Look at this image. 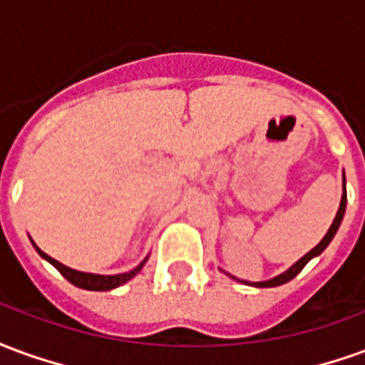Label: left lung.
Here are the masks:
<instances>
[{
	"label": "left lung",
	"instance_id": "8db88e82",
	"mask_svg": "<svg viewBox=\"0 0 365 365\" xmlns=\"http://www.w3.org/2000/svg\"><path fill=\"white\" fill-rule=\"evenodd\" d=\"M344 213H346V178L342 175V199H340V207H338V211H336V217H334V221H332V225H330V229L327 230V235L322 237V240L319 242V245L314 246L313 250H309V252L303 256V258H299L291 268H287L283 274L279 275H275V277H272V279H266V282H245V279H238V277H235V275H230V274H225L230 275L232 279H237V282L240 283H246V285H252V287H277V285H283V283H287L291 282L295 275L301 272V269L305 268L307 266V262H311L313 258H317L319 254L324 252V248L330 245V240L334 238V235L338 232V229H340V222H342V219H344Z\"/></svg>",
	"mask_w": 365,
	"mask_h": 365
}]
</instances>
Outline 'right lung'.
<instances>
[{
    "label": "right lung",
    "mask_w": 365,
    "mask_h": 365,
    "mask_svg": "<svg viewBox=\"0 0 365 365\" xmlns=\"http://www.w3.org/2000/svg\"><path fill=\"white\" fill-rule=\"evenodd\" d=\"M31 242H33V240H31ZM33 246H35V250L38 252V256L44 258L46 262H51L52 266L58 269L60 274L64 275L72 285H76V287H82V289H88V291H111L115 289V287H119V285H123V283H127L128 279H133V277L143 269L146 260H148V256H146V258H144L136 268L128 269V272H125V274H115V275L88 274V272H78V269L68 268V266H64V264H60L58 260L51 258L48 254H44L43 250L35 245V242H33Z\"/></svg>",
    "instance_id": "obj_1"
}]
</instances>
